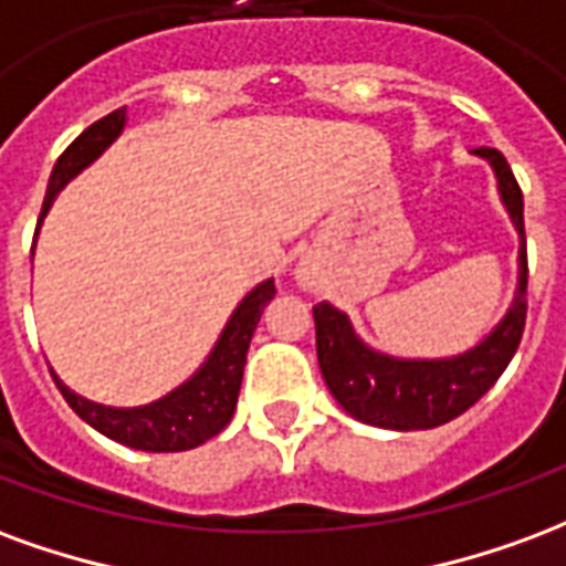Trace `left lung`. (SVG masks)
Instances as JSON below:
<instances>
[{
    "label": "left lung",
    "instance_id": "1",
    "mask_svg": "<svg viewBox=\"0 0 566 566\" xmlns=\"http://www.w3.org/2000/svg\"><path fill=\"white\" fill-rule=\"evenodd\" d=\"M473 153L492 163L503 205L522 238L513 307L482 344L461 356L391 358L361 344L346 313L332 307L328 301L316 304L313 323H316L319 370L337 403L358 422L391 428V431H422V428L452 422L492 389L518 349L527 316L525 201L515 184L513 168L506 165L501 150L480 147Z\"/></svg>",
    "mask_w": 566,
    "mask_h": 566
}]
</instances>
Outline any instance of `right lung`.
Returning <instances> with one entry per match:
<instances>
[{
  "label": "right lung",
  "instance_id": "1",
  "mask_svg": "<svg viewBox=\"0 0 566 566\" xmlns=\"http://www.w3.org/2000/svg\"><path fill=\"white\" fill-rule=\"evenodd\" d=\"M126 126V108L111 111L108 117L96 119L90 129H84L74 138L65 153L53 165L51 184H48V196H44V208H41L39 226L44 213L53 205L56 192L81 175L86 165L96 159L98 153L105 150L119 132ZM277 295L274 280H265L238 304L232 313L229 325L222 328L220 340L213 346L208 361L192 374V377L168 391L159 401L147 403V407H102L74 395L63 379L53 374L56 389L63 391L74 413L81 416L86 424H93L98 434L117 440L123 447L144 449V452H184V449L201 447L205 440L217 437L229 424L238 403V391H241L243 365H247V349L253 340V332L268 301Z\"/></svg>",
  "mask_w": 566,
  "mask_h": 566
}]
</instances>
